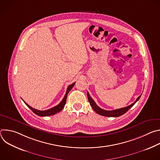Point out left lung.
Wrapping results in <instances>:
<instances>
[{"label":"left lung","instance_id":"8db88e82","mask_svg":"<svg viewBox=\"0 0 160 160\" xmlns=\"http://www.w3.org/2000/svg\"><path fill=\"white\" fill-rule=\"evenodd\" d=\"M141 96V95L137 98L136 101L134 102H133L132 104H130L127 107L122 108L120 109H115V110H112V111H106V110L102 109L101 108H99L96 104V102L92 99V98L90 97L89 93L87 92V98H88V102H89L90 106H92V108L94 109V111H95L98 114H99V115H102L104 117H120V116L123 115V114L127 112L128 111V110H129L136 103V102H138L139 101Z\"/></svg>","mask_w":160,"mask_h":160}]
</instances>
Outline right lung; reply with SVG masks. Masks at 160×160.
Listing matches in <instances>:
<instances>
[{
    "instance_id": "right-lung-1",
    "label": "right lung",
    "mask_w": 160,
    "mask_h": 160,
    "mask_svg": "<svg viewBox=\"0 0 160 160\" xmlns=\"http://www.w3.org/2000/svg\"><path fill=\"white\" fill-rule=\"evenodd\" d=\"M75 84V82H74L73 83L71 84L70 85H69L68 87L67 88V90H66V94L64 97V98L62 99V100L61 101V102L57 106L49 109H48V110H45V111H40V110H38V109H36L32 107H31L30 106H29L27 103H26L23 100L24 102L25 103V104L35 113L37 115L39 116V117H48V116H51V115H54V114H56L58 112H59V111H61L64 107V105L66 104V98H67V96H68V94L69 93L70 91L72 89V88L73 87L74 85Z\"/></svg>"
}]
</instances>
